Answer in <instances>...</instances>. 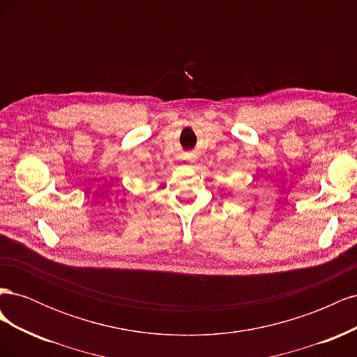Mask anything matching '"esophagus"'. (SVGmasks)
<instances>
[{
    "label": "esophagus",
    "instance_id": "esophagus-1",
    "mask_svg": "<svg viewBox=\"0 0 357 357\" xmlns=\"http://www.w3.org/2000/svg\"><path fill=\"white\" fill-rule=\"evenodd\" d=\"M185 160H188V162H193V159H192V156H190V155L185 156Z\"/></svg>",
    "mask_w": 357,
    "mask_h": 357
}]
</instances>
